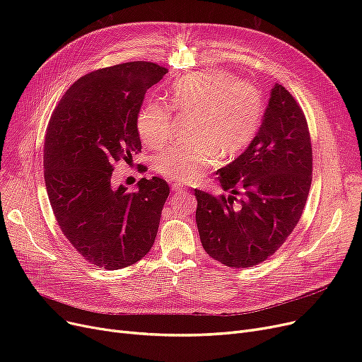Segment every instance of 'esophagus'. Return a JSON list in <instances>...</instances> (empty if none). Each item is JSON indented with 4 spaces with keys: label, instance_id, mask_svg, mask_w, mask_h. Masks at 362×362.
Wrapping results in <instances>:
<instances>
[{
    "label": "esophagus",
    "instance_id": "obj_1",
    "mask_svg": "<svg viewBox=\"0 0 362 362\" xmlns=\"http://www.w3.org/2000/svg\"><path fill=\"white\" fill-rule=\"evenodd\" d=\"M171 191H175V192H183V191H186V187L182 186V185H179V183H175V185H171Z\"/></svg>",
    "mask_w": 362,
    "mask_h": 362
}]
</instances>
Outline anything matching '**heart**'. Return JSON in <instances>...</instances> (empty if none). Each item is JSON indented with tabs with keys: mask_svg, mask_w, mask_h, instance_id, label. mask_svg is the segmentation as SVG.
<instances>
[{
	"mask_svg": "<svg viewBox=\"0 0 362 362\" xmlns=\"http://www.w3.org/2000/svg\"><path fill=\"white\" fill-rule=\"evenodd\" d=\"M194 116L192 139L156 158V170L177 183H192L216 163L217 157L236 158L255 138L264 114V98L251 83L233 74L210 69L189 74L171 86L167 105L148 103L136 119L142 142L163 146L171 135L170 110Z\"/></svg>",
	"mask_w": 362,
	"mask_h": 362,
	"instance_id": "obj_1",
	"label": "heart"
}]
</instances>
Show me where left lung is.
<instances>
[{
	"label": "left lung",
	"instance_id": "1",
	"mask_svg": "<svg viewBox=\"0 0 362 362\" xmlns=\"http://www.w3.org/2000/svg\"><path fill=\"white\" fill-rule=\"evenodd\" d=\"M217 175L230 195L195 189L201 243L224 265L252 267L273 255L293 232L311 186L308 124L284 86L273 85L255 138ZM239 192L244 198L235 204Z\"/></svg>",
	"mask_w": 362,
	"mask_h": 362
}]
</instances>
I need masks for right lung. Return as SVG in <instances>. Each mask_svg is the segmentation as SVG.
I'll list each match as a JSON object with an SVG mask.
<instances>
[{"instance_id":"obj_1","label":"right lung","mask_w":362,"mask_h":362,"mask_svg":"<svg viewBox=\"0 0 362 362\" xmlns=\"http://www.w3.org/2000/svg\"><path fill=\"white\" fill-rule=\"evenodd\" d=\"M165 73L148 62L92 71L69 88L51 116L44 148L47 194L69 242L97 267H127L154 245L167 182L144 177L127 192L111 176L114 163L141 152L138 114L146 90Z\"/></svg>"}]
</instances>
